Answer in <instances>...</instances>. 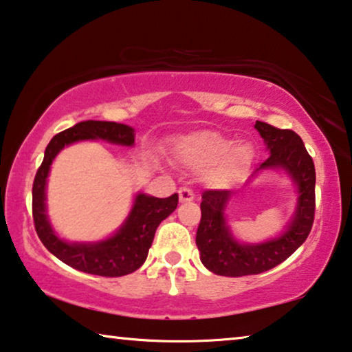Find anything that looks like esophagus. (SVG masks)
Segmentation results:
<instances>
[{
	"label": "esophagus",
	"mask_w": 352,
	"mask_h": 352,
	"mask_svg": "<svg viewBox=\"0 0 352 352\" xmlns=\"http://www.w3.org/2000/svg\"><path fill=\"white\" fill-rule=\"evenodd\" d=\"M193 198H195V195L190 188H187V187L179 188V201L181 203H190V201H193Z\"/></svg>",
	"instance_id": "1"
}]
</instances>
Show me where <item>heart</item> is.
I'll use <instances>...</instances> for the list:
<instances>
[{
  "mask_svg": "<svg viewBox=\"0 0 352 352\" xmlns=\"http://www.w3.org/2000/svg\"><path fill=\"white\" fill-rule=\"evenodd\" d=\"M175 157L195 170H203L204 181L226 188L241 179L255 160V148L247 140H234L215 131L182 135L173 144Z\"/></svg>",
  "mask_w": 352,
  "mask_h": 352,
  "instance_id": "1",
  "label": "heart"
}]
</instances>
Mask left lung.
Masks as SVG:
<instances>
[{
    "instance_id": "8db88e82",
    "label": "left lung",
    "mask_w": 352,
    "mask_h": 352,
    "mask_svg": "<svg viewBox=\"0 0 352 352\" xmlns=\"http://www.w3.org/2000/svg\"><path fill=\"white\" fill-rule=\"evenodd\" d=\"M255 129L264 140L269 157L258 166L252 177L264 170L285 171L296 187V210L277 237L250 244L232 236L225 217L226 206L237 193L230 190L204 192L201 220L197 231L199 259L210 272L223 277L255 275L278 266L304 244L315 217L316 173L302 138L288 129H277L261 121H256Z\"/></svg>"
}]
</instances>
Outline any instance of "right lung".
<instances>
[{"mask_svg":"<svg viewBox=\"0 0 352 352\" xmlns=\"http://www.w3.org/2000/svg\"><path fill=\"white\" fill-rule=\"evenodd\" d=\"M85 140H104L107 143L132 146L135 131L126 124L110 121H83L59 132L45 149L44 160L32 184V219L37 236L52 255L67 266L100 277H122L132 274L148 258L154 234L162 220L177 206V193L155 198L138 192L124 223L111 236L96 242H69L58 236L47 215V177L56 155L66 146Z\"/></svg>","mask_w":352,"mask_h":352,"instance_id":"1","label":"right lung"}]
</instances>
